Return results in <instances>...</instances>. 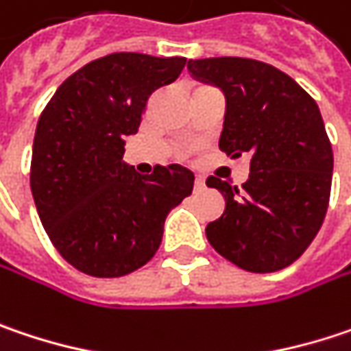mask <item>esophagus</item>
<instances>
[{"label":"esophagus","mask_w":351,"mask_h":351,"mask_svg":"<svg viewBox=\"0 0 351 351\" xmlns=\"http://www.w3.org/2000/svg\"><path fill=\"white\" fill-rule=\"evenodd\" d=\"M193 188L195 189H204L206 188V180L202 176H195V182H193Z\"/></svg>","instance_id":"34e87169"}]
</instances>
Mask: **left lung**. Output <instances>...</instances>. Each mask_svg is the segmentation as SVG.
Listing matches in <instances>:
<instances>
[{
  "label": "left lung",
  "mask_w": 351,
  "mask_h": 351,
  "mask_svg": "<svg viewBox=\"0 0 351 351\" xmlns=\"http://www.w3.org/2000/svg\"><path fill=\"white\" fill-rule=\"evenodd\" d=\"M188 69L226 95L219 149L252 156L241 188L206 180L226 199L208 241L245 271L284 269L308 250L330 204L334 154L319 108L288 73L258 60H189Z\"/></svg>",
  "instance_id": "left-lung-1"
}]
</instances>
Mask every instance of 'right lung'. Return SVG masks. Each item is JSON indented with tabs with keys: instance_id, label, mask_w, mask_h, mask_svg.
Listing matches in <instances>:
<instances>
[{
	"instance_id": "add662e5",
	"label": "right lung",
	"mask_w": 351,
	"mask_h": 351,
	"mask_svg": "<svg viewBox=\"0 0 351 351\" xmlns=\"http://www.w3.org/2000/svg\"><path fill=\"white\" fill-rule=\"evenodd\" d=\"M186 62L110 53L71 73L39 115L34 202L56 250L88 276L121 278L145 265L167 213L193 189V173L180 163L139 176L123 162L149 95L176 82Z\"/></svg>"
}]
</instances>
